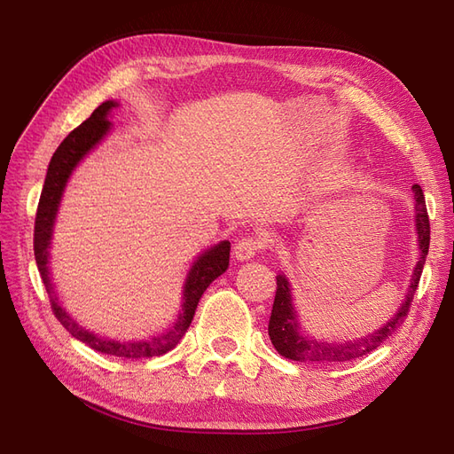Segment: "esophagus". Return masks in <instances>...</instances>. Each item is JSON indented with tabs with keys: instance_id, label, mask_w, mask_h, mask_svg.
Here are the masks:
<instances>
[{
	"instance_id": "obj_1",
	"label": "esophagus",
	"mask_w": 454,
	"mask_h": 454,
	"mask_svg": "<svg viewBox=\"0 0 454 454\" xmlns=\"http://www.w3.org/2000/svg\"><path fill=\"white\" fill-rule=\"evenodd\" d=\"M267 240L261 237H244L235 244V255L240 261H246L254 257L255 254H259L261 250H265Z\"/></svg>"
}]
</instances>
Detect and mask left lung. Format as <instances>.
<instances>
[{
    "label": "left lung",
    "instance_id": "1",
    "mask_svg": "<svg viewBox=\"0 0 454 454\" xmlns=\"http://www.w3.org/2000/svg\"><path fill=\"white\" fill-rule=\"evenodd\" d=\"M413 193L417 200V231H419V242H420V259L415 267L413 272V282L409 286L407 299L402 305V309L397 310L395 318H392L387 325L380 327L379 332L373 335H367L360 340H350V342H322L316 339H309L307 335L299 333V324L295 318V310L292 307V295H290V284L278 274L277 277V295H274V305H272V314L269 320V335L274 348L282 354L284 358L297 360V362H347L360 358L364 354L373 352L377 347H380L382 340H387L397 327H400L405 320V316L409 312L411 301H413V295L419 287V280L422 274V267L426 255H428L430 248V217L428 210H426V200L420 185H413Z\"/></svg>",
    "mask_w": 454,
    "mask_h": 454
}]
</instances>
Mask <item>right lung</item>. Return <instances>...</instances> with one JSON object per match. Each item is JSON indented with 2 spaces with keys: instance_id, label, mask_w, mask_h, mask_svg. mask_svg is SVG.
I'll return each mask as SVG.
<instances>
[{
  "instance_id": "add662e5",
  "label": "right lung",
  "mask_w": 454,
  "mask_h": 454,
  "mask_svg": "<svg viewBox=\"0 0 454 454\" xmlns=\"http://www.w3.org/2000/svg\"><path fill=\"white\" fill-rule=\"evenodd\" d=\"M117 104L114 100H107L94 109L92 115L81 122L77 129H74L70 134L66 136L64 142L54 151V155L49 162V170L45 177L43 191H41L39 204H37V214H35V225H34V254H35V263L39 269L41 278H43L45 290L49 294L51 309L57 316L59 322L70 332L75 339L85 342L90 348L109 354V356H119V358H153V356L167 354L172 350L180 339L185 335L187 327L193 320L199 299L219 274H223L229 267V252H231V242L223 240L212 250H206L197 261L195 265L191 267L189 277L185 282V292H184V305L182 312L177 316V322L172 325L170 332L162 333L159 337L147 339V340H136V342H119V340H107L98 335H94L87 329L75 324L74 318H70L60 305L57 295H52V284L49 280V248H51V235H52V223L54 217H57L59 204L62 199V191L66 187L67 177H70L72 170L77 167V162L83 159L89 151L98 144L104 134L109 130L112 122L107 121V114L112 112Z\"/></svg>"
}]
</instances>
